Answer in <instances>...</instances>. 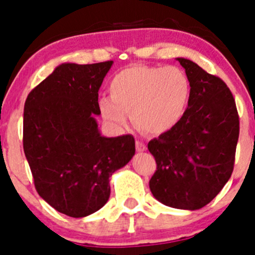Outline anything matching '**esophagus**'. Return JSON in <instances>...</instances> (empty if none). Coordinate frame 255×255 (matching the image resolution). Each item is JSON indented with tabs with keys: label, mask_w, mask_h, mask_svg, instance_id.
<instances>
[{
	"label": "esophagus",
	"mask_w": 255,
	"mask_h": 255,
	"mask_svg": "<svg viewBox=\"0 0 255 255\" xmlns=\"http://www.w3.org/2000/svg\"><path fill=\"white\" fill-rule=\"evenodd\" d=\"M135 148H137L138 151H144L146 149V145L142 140H135Z\"/></svg>",
	"instance_id": "34e87169"
}]
</instances>
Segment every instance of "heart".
Masks as SVG:
<instances>
[{"label": "heart", "mask_w": 255, "mask_h": 255, "mask_svg": "<svg viewBox=\"0 0 255 255\" xmlns=\"http://www.w3.org/2000/svg\"><path fill=\"white\" fill-rule=\"evenodd\" d=\"M110 96H101L102 117L118 127L128 113L139 129L150 134L169 132L180 122L190 100V81L176 66L130 65L115 74Z\"/></svg>", "instance_id": "heart-1"}]
</instances>
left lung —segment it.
<instances>
[{
    "label": "left lung",
    "mask_w": 255,
    "mask_h": 255,
    "mask_svg": "<svg viewBox=\"0 0 255 255\" xmlns=\"http://www.w3.org/2000/svg\"><path fill=\"white\" fill-rule=\"evenodd\" d=\"M177 60L190 81V100L175 127L148 143L156 163L149 187L166 206L199 210L217 196L232 175L239 116L222 79L194 61Z\"/></svg>",
    "instance_id": "obj_1"
}]
</instances>
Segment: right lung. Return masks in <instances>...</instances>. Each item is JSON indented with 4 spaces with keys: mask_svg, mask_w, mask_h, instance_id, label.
I'll use <instances>...</instances> for the list:
<instances>
[{
    "mask_svg": "<svg viewBox=\"0 0 255 255\" xmlns=\"http://www.w3.org/2000/svg\"><path fill=\"white\" fill-rule=\"evenodd\" d=\"M113 61L61 64L28 95L23 149L39 196L59 212L85 217L104 206L110 176L135 151L132 134L97 129L99 90Z\"/></svg>",
    "mask_w": 255,
    "mask_h": 255,
    "instance_id": "right-lung-1",
    "label": "right lung"
}]
</instances>
